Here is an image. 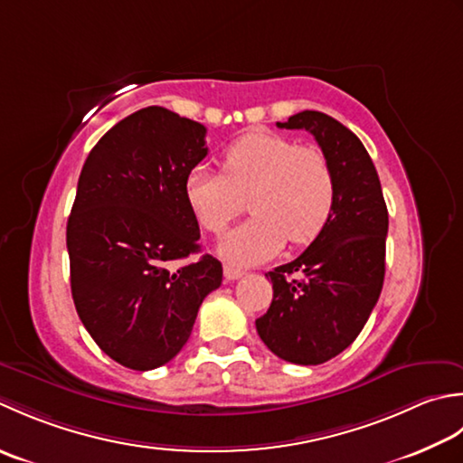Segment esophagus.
I'll list each match as a JSON object with an SVG mask.
<instances>
[{"label": "esophagus", "instance_id": "obj_1", "mask_svg": "<svg viewBox=\"0 0 463 463\" xmlns=\"http://www.w3.org/2000/svg\"><path fill=\"white\" fill-rule=\"evenodd\" d=\"M223 276H225V279H228V281H235V279H240L243 276V269L235 268V266H230V263H225V266H223Z\"/></svg>", "mask_w": 463, "mask_h": 463}]
</instances>
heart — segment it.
Masks as SVG:
<instances>
[{
    "instance_id": "1",
    "label": "heart",
    "mask_w": 463,
    "mask_h": 463,
    "mask_svg": "<svg viewBox=\"0 0 463 463\" xmlns=\"http://www.w3.org/2000/svg\"><path fill=\"white\" fill-rule=\"evenodd\" d=\"M222 172L190 169L185 203L205 232L220 235L250 200V220L232 230L220 253L233 263H261L284 248L314 241L335 205V177L319 147L298 146L286 136L258 131L225 149Z\"/></svg>"
}]
</instances>
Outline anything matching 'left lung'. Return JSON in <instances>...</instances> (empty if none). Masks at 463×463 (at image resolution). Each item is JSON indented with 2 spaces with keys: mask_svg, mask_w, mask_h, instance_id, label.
<instances>
[{
  "mask_svg": "<svg viewBox=\"0 0 463 463\" xmlns=\"http://www.w3.org/2000/svg\"><path fill=\"white\" fill-rule=\"evenodd\" d=\"M278 128L316 137L334 169L335 205L299 258L266 273L273 299L256 327L281 360L317 365L354 344L382 294L388 207L370 154L337 119L306 109Z\"/></svg>",
  "mask_w": 463,
  "mask_h": 463,
  "instance_id": "1",
  "label": "left lung"
}]
</instances>
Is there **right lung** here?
<instances>
[{
    "label": "right lung",
    "instance_id": "obj_1",
    "mask_svg": "<svg viewBox=\"0 0 463 463\" xmlns=\"http://www.w3.org/2000/svg\"><path fill=\"white\" fill-rule=\"evenodd\" d=\"M205 156L202 124L149 106L113 126L81 167L65 233L73 304L101 352L129 370L174 360L222 286L210 253L174 269L200 251L184 182Z\"/></svg>",
    "mask_w": 463,
    "mask_h": 463
}]
</instances>
